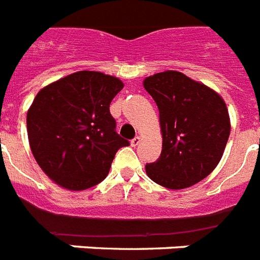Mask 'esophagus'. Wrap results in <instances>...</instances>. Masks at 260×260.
Returning a JSON list of instances; mask_svg holds the SVG:
<instances>
[{
    "label": "esophagus",
    "instance_id": "esophagus-1",
    "mask_svg": "<svg viewBox=\"0 0 260 260\" xmlns=\"http://www.w3.org/2000/svg\"><path fill=\"white\" fill-rule=\"evenodd\" d=\"M140 140H142V139H140V136H136V138H134L132 140H131V146L136 147L139 143H140Z\"/></svg>",
    "mask_w": 260,
    "mask_h": 260
}]
</instances>
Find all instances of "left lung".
I'll return each instance as SVG.
<instances>
[{
  "label": "left lung",
  "mask_w": 260,
  "mask_h": 260,
  "mask_svg": "<svg viewBox=\"0 0 260 260\" xmlns=\"http://www.w3.org/2000/svg\"><path fill=\"white\" fill-rule=\"evenodd\" d=\"M143 85L158 105L163 138L162 154L147 163V175L167 189L196 185L216 169L225 150L231 132L225 102L179 71L158 73Z\"/></svg>",
  "instance_id": "obj_1"
}]
</instances>
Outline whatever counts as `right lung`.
Masks as SVG:
<instances>
[{"instance_id":"obj_1","label":"right lung","mask_w":260,"mask_h":260,"mask_svg":"<svg viewBox=\"0 0 260 260\" xmlns=\"http://www.w3.org/2000/svg\"><path fill=\"white\" fill-rule=\"evenodd\" d=\"M124 83L98 71H78L35 97L26 113L30 151L44 173L67 190L104 181L129 142L116 132L109 105Z\"/></svg>"}]
</instances>
